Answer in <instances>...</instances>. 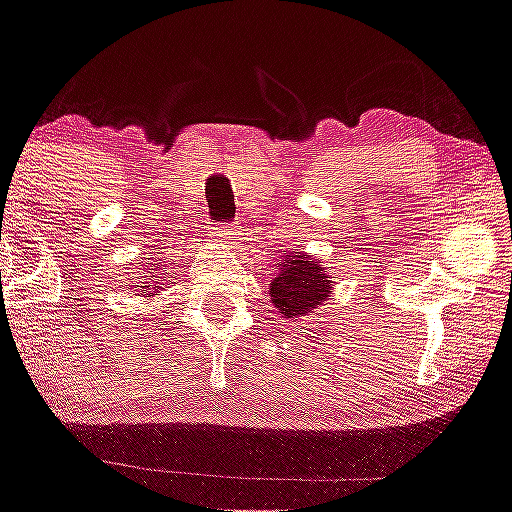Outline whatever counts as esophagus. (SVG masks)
Masks as SVG:
<instances>
[{"instance_id":"esophagus-1","label":"esophagus","mask_w":512,"mask_h":512,"mask_svg":"<svg viewBox=\"0 0 512 512\" xmlns=\"http://www.w3.org/2000/svg\"><path fill=\"white\" fill-rule=\"evenodd\" d=\"M232 232H235V230H232L230 223H220L218 227H215V240L227 242L232 237Z\"/></svg>"}]
</instances>
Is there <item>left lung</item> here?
<instances>
[{
  "instance_id": "obj_1",
  "label": "left lung",
  "mask_w": 512,
  "mask_h": 512,
  "mask_svg": "<svg viewBox=\"0 0 512 512\" xmlns=\"http://www.w3.org/2000/svg\"><path fill=\"white\" fill-rule=\"evenodd\" d=\"M329 297V277L314 260L304 255H287L280 272L270 282V299L285 317H302Z\"/></svg>"
}]
</instances>
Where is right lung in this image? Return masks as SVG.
Returning <instances> with one entry per match:
<instances>
[{"instance_id": "right-lung-1", "label": "right lung", "mask_w": 512, "mask_h": 512, "mask_svg": "<svg viewBox=\"0 0 512 512\" xmlns=\"http://www.w3.org/2000/svg\"><path fill=\"white\" fill-rule=\"evenodd\" d=\"M143 275H148V272L146 270H143ZM153 277H156V275H153ZM138 280H141V277H138ZM138 287V285H136ZM151 287H156V282H153V285ZM143 292H146V289H143Z\"/></svg>"}]
</instances>
